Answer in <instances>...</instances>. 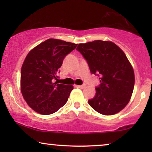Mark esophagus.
Here are the masks:
<instances>
[{"label": "esophagus", "instance_id": "1", "mask_svg": "<svg viewBox=\"0 0 152 152\" xmlns=\"http://www.w3.org/2000/svg\"><path fill=\"white\" fill-rule=\"evenodd\" d=\"M76 86L78 87V88H85V85H76Z\"/></svg>", "mask_w": 152, "mask_h": 152}]
</instances>
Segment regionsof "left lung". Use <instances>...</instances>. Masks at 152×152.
Segmentation results:
<instances>
[{"mask_svg":"<svg viewBox=\"0 0 152 152\" xmlns=\"http://www.w3.org/2000/svg\"><path fill=\"white\" fill-rule=\"evenodd\" d=\"M77 50L101 82L89 105L104 115L122 111L130 101L135 83L134 68L124 52L112 41L102 40L80 43Z\"/></svg>","mask_w":152,"mask_h":152,"instance_id":"left-lung-1","label":"left lung"}]
</instances>
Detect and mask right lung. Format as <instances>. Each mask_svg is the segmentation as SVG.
Listing matches in <instances>:
<instances>
[{"label": "right lung", "mask_w": 152, "mask_h": 152, "mask_svg": "<svg viewBox=\"0 0 152 152\" xmlns=\"http://www.w3.org/2000/svg\"><path fill=\"white\" fill-rule=\"evenodd\" d=\"M77 44L49 39L31 50L20 71V91L29 107L42 115L55 113L67 102L72 85L53 82L66 55Z\"/></svg>", "instance_id": "1"}]
</instances>
